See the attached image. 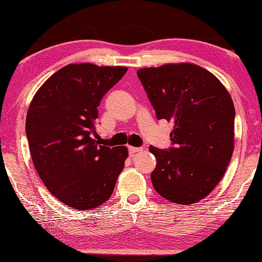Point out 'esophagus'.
<instances>
[{
    "mask_svg": "<svg viewBox=\"0 0 262 262\" xmlns=\"http://www.w3.org/2000/svg\"><path fill=\"white\" fill-rule=\"evenodd\" d=\"M143 150V147H134V146H129L128 147V151H129V155H135L137 152H141Z\"/></svg>",
    "mask_w": 262,
    "mask_h": 262,
    "instance_id": "obj_1",
    "label": "esophagus"
}]
</instances>
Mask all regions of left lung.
<instances>
[{
  "instance_id": "left-lung-1",
  "label": "left lung",
  "mask_w": 262,
  "mask_h": 262,
  "mask_svg": "<svg viewBox=\"0 0 262 262\" xmlns=\"http://www.w3.org/2000/svg\"><path fill=\"white\" fill-rule=\"evenodd\" d=\"M137 76L158 119L173 124L170 147L148 148L157 159L153 187L168 201L196 203L216 187L232 158V97L217 77L196 64L144 68Z\"/></svg>"
}]
</instances>
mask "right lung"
Here are the masks:
<instances>
[{"label":"right lung","mask_w":262,"mask_h":262,"mask_svg":"<svg viewBox=\"0 0 262 262\" xmlns=\"http://www.w3.org/2000/svg\"><path fill=\"white\" fill-rule=\"evenodd\" d=\"M126 67L68 64L35 94L26 118L30 155L49 191L75 210L110 199L128 157L127 147L96 140L97 106Z\"/></svg>","instance_id":"obj_1"}]
</instances>
